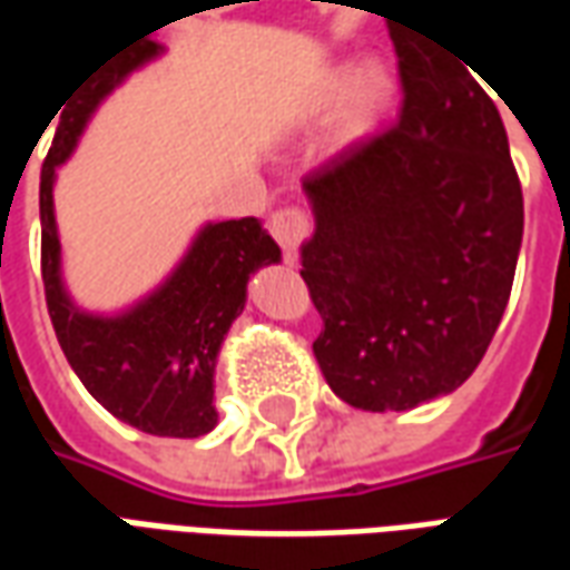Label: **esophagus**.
Segmentation results:
<instances>
[{
  "label": "esophagus",
  "instance_id": "1",
  "mask_svg": "<svg viewBox=\"0 0 570 570\" xmlns=\"http://www.w3.org/2000/svg\"><path fill=\"white\" fill-rule=\"evenodd\" d=\"M308 232L311 216L302 207H284V210H277L272 216V235L281 244V249H284L286 262H293L298 244L308 237Z\"/></svg>",
  "mask_w": 570,
  "mask_h": 570
}]
</instances>
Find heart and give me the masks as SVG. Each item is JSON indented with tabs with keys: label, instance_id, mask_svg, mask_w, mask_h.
Wrapping results in <instances>:
<instances>
[{
	"label": "heart",
	"instance_id": "heart-1",
	"mask_svg": "<svg viewBox=\"0 0 570 570\" xmlns=\"http://www.w3.org/2000/svg\"><path fill=\"white\" fill-rule=\"evenodd\" d=\"M357 80L361 81L360 86L356 85ZM354 87L358 88V94L354 95V116H357V121H370L391 100V79L384 76L382 69H366L363 79H360L357 67H338L323 79L317 106L321 109H333L345 97H351Z\"/></svg>",
	"mask_w": 570,
	"mask_h": 570
}]
</instances>
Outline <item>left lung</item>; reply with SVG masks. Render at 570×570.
<instances>
[{"instance_id":"1","label":"left lung","mask_w":570,"mask_h":570,"mask_svg":"<svg viewBox=\"0 0 570 570\" xmlns=\"http://www.w3.org/2000/svg\"><path fill=\"white\" fill-rule=\"evenodd\" d=\"M394 45L400 118L302 179L314 210L302 277L323 317L314 357L333 394L366 412H406L473 375L525 223L489 94L440 48Z\"/></svg>"}]
</instances>
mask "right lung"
<instances>
[{"mask_svg":"<svg viewBox=\"0 0 570 570\" xmlns=\"http://www.w3.org/2000/svg\"><path fill=\"white\" fill-rule=\"evenodd\" d=\"M158 55L161 45L146 32L121 48L60 112L39 183L42 281L57 342L94 400L142 433L191 440L216 428V354L244 311L249 274L281 259V247L256 216L204 225L186 259L149 298L118 317H100L76 308L63 289L55 223L57 167L72 155L106 94Z\"/></svg>","mask_w":570,"mask_h":570,"instance_id":"1","label":"right lung"}]
</instances>
